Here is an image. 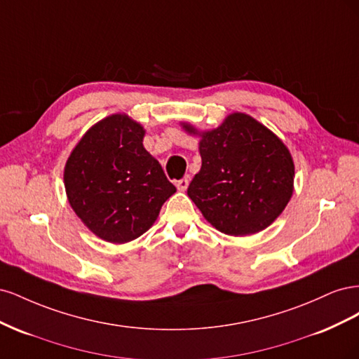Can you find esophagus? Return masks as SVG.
Instances as JSON below:
<instances>
[{
  "mask_svg": "<svg viewBox=\"0 0 359 359\" xmlns=\"http://www.w3.org/2000/svg\"><path fill=\"white\" fill-rule=\"evenodd\" d=\"M177 187H178L180 191H186L187 187H189V180H187V178L180 180V181L177 182Z\"/></svg>",
  "mask_w": 359,
  "mask_h": 359,
  "instance_id": "1",
  "label": "esophagus"
}]
</instances>
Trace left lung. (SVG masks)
<instances>
[{
  "mask_svg": "<svg viewBox=\"0 0 359 359\" xmlns=\"http://www.w3.org/2000/svg\"><path fill=\"white\" fill-rule=\"evenodd\" d=\"M181 127L201 137L202 166L187 194L205 220L232 236L253 235L273 224L292 198L295 178L283 140L244 112L229 114L205 132L190 123Z\"/></svg>",
  "mask_w": 359,
  "mask_h": 359,
  "instance_id": "1",
  "label": "left lung"
}]
</instances>
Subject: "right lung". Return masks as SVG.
I'll return each mask as SVG.
<instances>
[{
  "mask_svg": "<svg viewBox=\"0 0 359 359\" xmlns=\"http://www.w3.org/2000/svg\"><path fill=\"white\" fill-rule=\"evenodd\" d=\"M144 136L142 124L127 114H112L86 130L64 166L70 206L103 241L136 240L177 191L144 148Z\"/></svg>",
  "mask_w": 359,
  "mask_h": 359,
  "instance_id": "1",
  "label": "right lung"
}]
</instances>
